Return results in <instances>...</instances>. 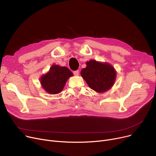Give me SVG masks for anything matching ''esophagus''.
Masks as SVG:
<instances>
[{
	"instance_id": "obj_1",
	"label": "esophagus",
	"mask_w": 156,
	"mask_h": 156,
	"mask_svg": "<svg viewBox=\"0 0 156 156\" xmlns=\"http://www.w3.org/2000/svg\"><path fill=\"white\" fill-rule=\"evenodd\" d=\"M73 74L75 76H78L79 75V70H75V71H73Z\"/></svg>"
}]
</instances>
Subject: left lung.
<instances>
[{
	"label": "left lung",
	"instance_id": "left-lung-1",
	"mask_svg": "<svg viewBox=\"0 0 156 156\" xmlns=\"http://www.w3.org/2000/svg\"><path fill=\"white\" fill-rule=\"evenodd\" d=\"M86 64L87 66L82 69L80 74L91 89L102 93L113 86L116 73L112 66L95 60H91Z\"/></svg>",
	"mask_w": 156,
	"mask_h": 156
}]
</instances>
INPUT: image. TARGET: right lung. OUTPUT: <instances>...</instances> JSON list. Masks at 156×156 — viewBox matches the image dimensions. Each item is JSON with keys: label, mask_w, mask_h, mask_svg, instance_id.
I'll return each instance as SVG.
<instances>
[{"label": "right lung", "mask_w": 156, "mask_h": 156, "mask_svg": "<svg viewBox=\"0 0 156 156\" xmlns=\"http://www.w3.org/2000/svg\"><path fill=\"white\" fill-rule=\"evenodd\" d=\"M72 76V72L68 68L54 65L49 72L41 77V83L48 93L58 94L62 91L66 80Z\"/></svg>", "instance_id": "1"}]
</instances>
